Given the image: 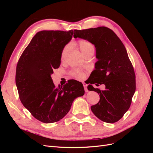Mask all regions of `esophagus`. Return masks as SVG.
<instances>
[{"mask_svg":"<svg viewBox=\"0 0 153 153\" xmlns=\"http://www.w3.org/2000/svg\"><path fill=\"white\" fill-rule=\"evenodd\" d=\"M83 85H84V87L85 91L86 92H88V90H87V85L86 84H84Z\"/></svg>","mask_w":153,"mask_h":153,"instance_id":"1","label":"esophagus"}]
</instances>
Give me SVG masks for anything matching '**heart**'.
Masks as SVG:
<instances>
[{"label": "heart", "mask_w": 153, "mask_h": 153, "mask_svg": "<svg viewBox=\"0 0 153 153\" xmlns=\"http://www.w3.org/2000/svg\"><path fill=\"white\" fill-rule=\"evenodd\" d=\"M74 45H76V47L79 48L80 52L83 55H84V56L90 52H94V48L93 45L87 40H85V39L79 40L78 41H77L76 43H74ZM69 49H70V46L69 45H66L65 47L63 48L61 54V60H64L65 59L67 54L69 52ZM71 74L73 76L78 78V79H82V78H84L85 76V74L84 72L80 70H77V69H74V70H73L71 72Z\"/></svg>", "instance_id": "b5f03b06"}]
</instances>
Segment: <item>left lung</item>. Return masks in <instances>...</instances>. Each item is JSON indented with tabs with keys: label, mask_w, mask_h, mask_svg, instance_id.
<instances>
[{
	"label": "left lung",
	"mask_w": 153,
	"mask_h": 153,
	"mask_svg": "<svg viewBox=\"0 0 153 153\" xmlns=\"http://www.w3.org/2000/svg\"><path fill=\"white\" fill-rule=\"evenodd\" d=\"M73 36L87 40L96 48L98 61L87 89L98 92L100 99L91 106L92 112L103 122L118 121L129 109L136 89L135 74L126 48L115 32L106 27L74 30ZM96 82L105 84V90L94 88L91 84Z\"/></svg>",
	"instance_id": "obj_1"
}]
</instances>
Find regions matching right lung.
<instances>
[{
	"mask_svg": "<svg viewBox=\"0 0 153 153\" xmlns=\"http://www.w3.org/2000/svg\"><path fill=\"white\" fill-rule=\"evenodd\" d=\"M73 30H42L32 38L18 62L16 85L22 103L32 116L44 123L62 119L74 100L85 91L81 82L71 80L55 87L51 75L61 64L62 50Z\"/></svg>",
	"mask_w": 153,
	"mask_h": 153,
	"instance_id": "obj_1",
	"label": "right lung"
}]
</instances>
